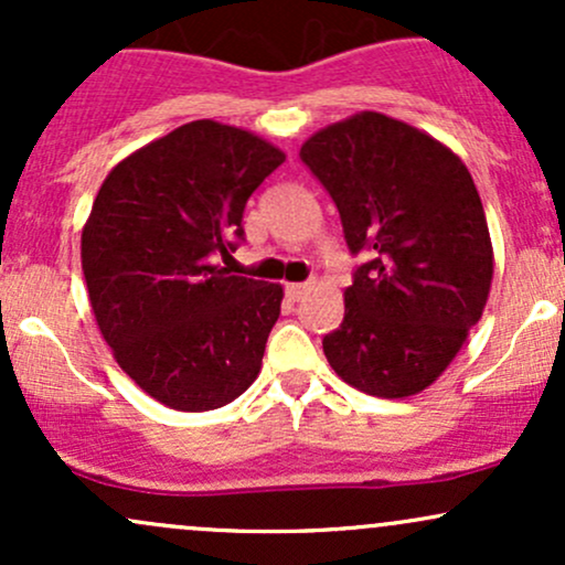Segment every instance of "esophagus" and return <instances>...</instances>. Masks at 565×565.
<instances>
[{"label": "esophagus", "mask_w": 565, "mask_h": 565, "mask_svg": "<svg viewBox=\"0 0 565 565\" xmlns=\"http://www.w3.org/2000/svg\"><path fill=\"white\" fill-rule=\"evenodd\" d=\"M305 291H308V284H287V295L291 300H300Z\"/></svg>", "instance_id": "esophagus-1"}]
</instances>
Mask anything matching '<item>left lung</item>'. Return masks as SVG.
<instances>
[{"label": "left lung", "instance_id": "obj_1", "mask_svg": "<svg viewBox=\"0 0 565 565\" xmlns=\"http://www.w3.org/2000/svg\"><path fill=\"white\" fill-rule=\"evenodd\" d=\"M300 159L340 210L353 255L372 260L323 337L337 377L377 398L430 387L489 300L494 249L465 161L423 129L361 111L319 129Z\"/></svg>", "mask_w": 565, "mask_h": 565}]
</instances>
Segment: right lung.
Here are the masks:
<instances>
[{"mask_svg": "<svg viewBox=\"0 0 565 565\" xmlns=\"http://www.w3.org/2000/svg\"><path fill=\"white\" fill-rule=\"evenodd\" d=\"M284 151L242 127L188 121L121 159L82 228L89 305L116 364L159 404L210 412L263 366L281 284L231 276L246 199Z\"/></svg>", "mask_w": 565, "mask_h": 565, "instance_id": "add662e5", "label": "right lung"}]
</instances>
